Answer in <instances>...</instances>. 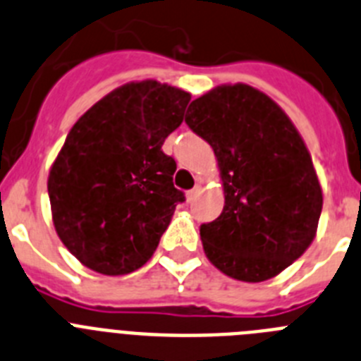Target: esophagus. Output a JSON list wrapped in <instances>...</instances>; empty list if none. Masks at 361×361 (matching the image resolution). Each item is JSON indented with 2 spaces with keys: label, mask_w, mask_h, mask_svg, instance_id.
<instances>
[{
  "label": "esophagus",
  "mask_w": 361,
  "mask_h": 361,
  "mask_svg": "<svg viewBox=\"0 0 361 361\" xmlns=\"http://www.w3.org/2000/svg\"><path fill=\"white\" fill-rule=\"evenodd\" d=\"M200 192H202V185H196L192 190H189V192H187V202H194V200L200 196Z\"/></svg>",
  "instance_id": "1"
}]
</instances>
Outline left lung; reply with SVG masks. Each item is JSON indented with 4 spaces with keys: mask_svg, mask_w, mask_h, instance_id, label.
Segmentation results:
<instances>
[{
    "mask_svg": "<svg viewBox=\"0 0 361 361\" xmlns=\"http://www.w3.org/2000/svg\"><path fill=\"white\" fill-rule=\"evenodd\" d=\"M185 123L212 147L224 181V211L200 227L207 258L234 280L274 278L311 245L324 205L302 136L245 83L194 99Z\"/></svg>",
    "mask_w": 361,
    "mask_h": 361,
    "instance_id": "1",
    "label": "left lung"
}]
</instances>
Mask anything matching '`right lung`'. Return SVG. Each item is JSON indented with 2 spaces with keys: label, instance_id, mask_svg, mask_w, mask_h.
<instances>
[{
  "label": "right lung",
  "instance_id": "1",
  "mask_svg": "<svg viewBox=\"0 0 361 361\" xmlns=\"http://www.w3.org/2000/svg\"><path fill=\"white\" fill-rule=\"evenodd\" d=\"M190 94L154 80L127 83L71 128L49 174L52 221L85 267L106 276L145 265L185 194L161 150Z\"/></svg>",
  "mask_w": 361,
  "mask_h": 361
}]
</instances>
